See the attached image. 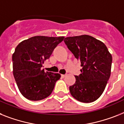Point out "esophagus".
<instances>
[{
  "label": "esophagus",
  "instance_id": "obj_1",
  "mask_svg": "<svg viewBox=\"0 0 124 124\" xmlns=\"http://www.w3.org/2000/svg\"><path fill=\"white\" fill-rule=\"evenodd\" d=\"M66 76V75H61V77H62V78H64Z\"/></svg>",
  "mask_w": 124,
  "mask_h": 124
}]
</instances>
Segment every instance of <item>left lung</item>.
Segmentation results:
<instances>
[{
    "label": "left lung",
    "mask_w": 124,
    "mask_h": 124,
    "mask_svg": "<svg viewBox=\"0 0 124 124\" xmlns=\"http://www.w3.org/2000/svg\"><path fill=\"white\" fill-rule=\"evenodd\" d=\"M64 41L82 67L80 75L75 76V84L70 87L71 96L82 103L96 101L110 78L111 54L104 43L87 35L66 37Z\"/></svg>",
    "instance_id": "8db88e82"
}]
</instances>
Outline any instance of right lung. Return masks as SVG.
Wrapping results in <instances>:
<instances>
[{"label": "right lung", "mask_w": 124, "mask_h": 124, "mask_svg": "<svg viewBox=\"0 0 124 124\" xmlns=\"http://www.w3.org/2000/svg\"><path fill=\"white\" fill-rule=\"evenodd\" d=\"M64 38L35 36L17 46L13 54V75L19 91L24 98L39 101L52 93L61 75L45 72L42 67Z\"/></svg>", "instance_id": "1"}]
</instances>
